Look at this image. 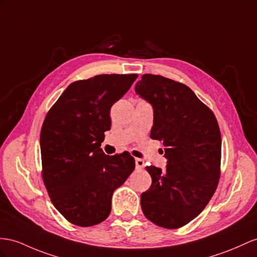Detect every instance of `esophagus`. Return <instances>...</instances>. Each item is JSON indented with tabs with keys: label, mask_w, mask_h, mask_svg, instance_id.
<instances>
[{
	"label": "esophagus",
	"mask_w": 257,
	"mask_h": 257,
	"mask_svg": "<svg viewBox=\"0 0 257 257\" xmlns=\"http://www.w3.org/2000/svg\"><path fill=\"white\" fill-rule=\"evenodd\" d=\"M136 167L138 169H142L144 167V161L141 159H136Z\"/></svg>",
	"instance_id": "1"
}]
</instances>
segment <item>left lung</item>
<instances>
[{
	"label": "left lung",
	"mask_w": 257,
	"mask_h": 257,
	"mask_svg": "<svg viewBox=\"0 0 257 257\" xmlns=\"http://www.w3.org/2000/svg\"><path fill=\"white\" fill-rule=\"evenodd\" d=\"M136 93L153 107L151 138L163 143L165 169L148 166L152 185L141 194L143 214L175 229L205 208L218 185L221 138L216 118L187 85L143 75Z\"/></svg>",
	"instance_id": "left-lung-1"
}]
</instances>
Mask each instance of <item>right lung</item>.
Listing matches in <instances>:
<instances>
[{"label": "right lung", "instance_id": "add662e5", "mask_svg": "<svg viewBox=\"0 0 257 257\" xmlns=\"http://www.w3.org/2000/svg\"><path fill=\"white\" fill-rule=\"evenodd\" d=\"M138 75H98L69 84L45 117L40 135L42 176L55 208L90 227L108 217L111 196L135 169L128 152L105 155L109 110Z\"/></svg>", "mask_w": 257, "mask_h": 257}]
</instances>
